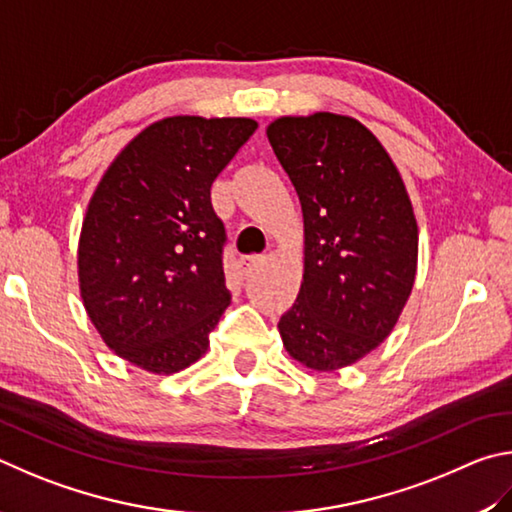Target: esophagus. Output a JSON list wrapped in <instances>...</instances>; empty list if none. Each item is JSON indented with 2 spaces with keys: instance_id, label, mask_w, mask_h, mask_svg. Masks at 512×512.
<instances>
[{
  "instance_id": "esophagus-1",
  "label": "esophagus",
  "mask_w": 512,
  "mask_h": 512,
  "mask_svg": "<svg viewBox=\"0 0 512 512\" xmlns=\"http://www.w3.org/2000/svg\"><path fill=\"white\" fill-rule=\"evenodd\" d=\"M261 261H263L261 256H242L240 261H238V270H240L242 276H249L251 272L256 270V265L261 263Z\"/></svg>"
}]
</instances>
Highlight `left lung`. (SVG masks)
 <instances>
[{
	"mask_svg": "<svg viewBox=\"0 0 512 512\" xmlns=\"http://www.w3.org/2000/svg\"><path fill=\"white\" fill-rule=\"evenodd\" d=\"M267 139L303 211V281L279 321L283 346L310 371L346 369L391 335L414 288V206L389 152L353 116H281Z\"/></svg>",
	"mask_w": 512,
	"mask_h": 512,
	"instance_id": "8db88e82",
	"label": "left lung"
}]
</instances>
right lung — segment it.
Wrapping results in <instances>:
<instances>
[{
  "label": "right lung",
  "mask_w": 512,
  "mask_h": 512,
  "mask_svg": "<svg viewBox=\"0 0 512 512\" xmlns=\"http://www.w3.org/2000/svg\"><path fill=\"white\" fill-rule=\"evenodd\" d=\"M256 128L245 116L150 123L87 204L80 299L103 342L143 371L170 375L200 360L231 303L211 184Z\"/></svg>",
  "instance_id": "right-lung-1"
}]
</instances>
